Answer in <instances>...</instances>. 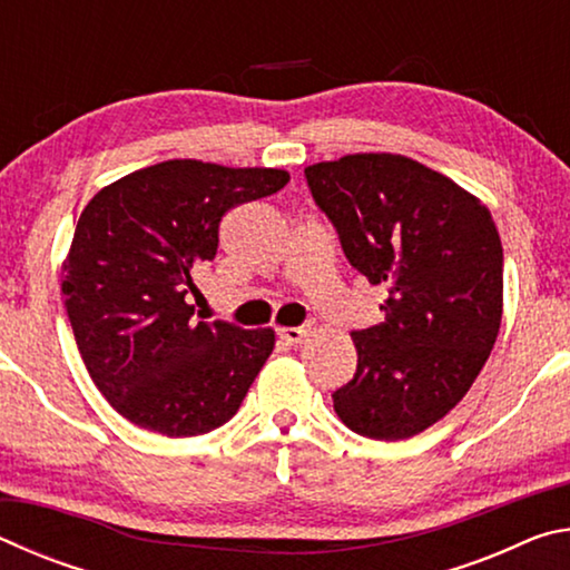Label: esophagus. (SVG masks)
<instances>
[{
	"label": "esophagus",
	"mask_w": 570,
	"mask_h": 570,
	"mask_svg": "<svg viewBox=\"0 0 570 570\" xmlns=\"http://www.w3.org/2000/svg\"><path fill=\"white\" fill-rule=\"evenodd\" d=\"M278 340H284L286 344H302L304 336L308 334L306 326H278Z\"/></svg>",
	"instance_id": "34e87169"
}]
</instances>
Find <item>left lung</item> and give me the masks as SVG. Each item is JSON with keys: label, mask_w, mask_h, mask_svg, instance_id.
Returning a JSON list of instances; mask_svg holds the SVG:
<instances>
[{"label": "left lung", "mask_w": 570, "mask_h": 570, "mask_svg": "<svg viewBox=\"0 0 570 570\" xmlns=\"http://www.w3.org/2000/svg\"><path fill=\"white\" fill-rule=\"evenodd\" d=\"M304 176L346 262L390 294L384 322L352 332L360 360L334 410L362 438L417 435L465 397L498 340L493 216L442 173L390 153L316 163Z\"/></svg>", "instance_id": "8db88e82"}]
</instances>
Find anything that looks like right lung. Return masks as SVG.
Here are the masks:
<instances>
[{"mask_svg": "<svg viewBox=\"0 0 570 570\" xmlns=\"http://www.w3.org/2000/svg\"><path fill=\"white\" fill-rule=\"evenodd\" d=\"M286 183L276 168L166 160L85 206L65 262V308L95 387L125 420L196 438L238 412L274 332L198 322L188 294H198V266L216 258L228 210Z\"/></svg>", "mask_w": 570, "mask_h": 570, "instance_id": "1", "label": "right lung"}]
</instances>
